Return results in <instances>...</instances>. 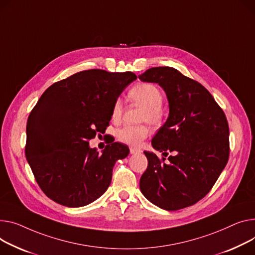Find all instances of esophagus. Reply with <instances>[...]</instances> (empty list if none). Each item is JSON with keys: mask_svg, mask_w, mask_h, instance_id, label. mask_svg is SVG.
I'll return each instance as SVG.
<instances>
[{"mask_svg": "<svg viewBox=\"0 0 255 255\" xmlns=\"http://www.w3.org/2000/svg\"><path fill=\"white\" fill-rule=\"evenodd\" d=\"M140 149L136 148V147H130V152L131 154H136V152H139Z\"/></svg>", "mask_w": 255, "mask_h": 255, "instance_id": "1", "label": "esophagus"}]
</instances>
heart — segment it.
I'll return each instance as SVG.
<instances>
[{"mask_svg": "<svg viewBox=\"0 0 255 255\" xmlns=\"http://www.w3.org/2000/svg\"><path fill=\"white\" fill-rule=\"evenodd\" d=\"M128 97L134 104L142 107L139 120L146 122L152 127H159L165 119V110L162 105V91L155 84L138 83L128 91ZM123 103L117 98L112 108V120L116 123L121 120ZM149 129L146 125H126L117 130V138L122 143L138 146L148 136Z\"/></svg>", "mask_w": 255, "mask_h": 255, "instance_id": "1", "label": "heart"}]
</instances>
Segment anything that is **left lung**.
<instances>
[{"mask_svg":"<svg viewBox=\"0 0 255 255\" xmlns=\"http://www.w3.org/2000/svg\"><path fill=\"white\" fill-rule=\"evenodd\" d=\"M138 78L158 83L167 94L170 113L151 144L165 157L175 154L165 161L144 151L148 165L140 191L165 210L192 206L210 192L229 161L226 114L202 84L174 67H152Z\"/></svg>","mask_w":255,"mask_h":255,"instance_id":"8db88e82","label":"left lung"}]
</instances>
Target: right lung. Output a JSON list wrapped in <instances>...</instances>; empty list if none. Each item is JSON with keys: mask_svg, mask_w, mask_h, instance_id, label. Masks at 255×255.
Masks as SVG:
<instances>
[{"mask_svg": "<svg viewBox=\"0 0 255 255\" xmlns=\"http://www.w3.org/2000/svg\"><path fill=\"white\" fill-rule=\"evenodd\" d=\"M135 79L132 72L87 70L42 94L27 119L25 157L48 198L81 207L108 190L116 161L127 157L129 148L114 142L99 154L89 140L105 133L115 100Z\"/></svg>", "mask_w": 255, "mask_h": 255, "instance_id": "obj_1", "label": "right lung"}]
</instances>
